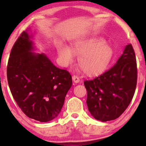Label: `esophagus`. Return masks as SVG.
<instances>
[{
    "instance_id": "obj_1",
    "label": "esophagus",
    "mask_w": 146,
    "mask_h": 146,
    "mask_svg": "<svg viewBox=\"0 0 146 146\" xmlns=\"http://www.w3.org/2000/svg\"><path fill=\"white\" fill-rule=\"evenodd\" d=\"M73 81L75 83H78L80 82V78L77 76V75H73Z\"/></svg>"
}]
</instances>
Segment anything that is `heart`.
Masks as SVG:
<instances>
[{
	"instance_id": "obj_1",
	"label": "heart",
	"mask_w": 146,
	"mask_h": 146,
	"mask_svg": "<svg viewBox=\"0 0 146 146\" xmlns=\"http://www.w3.org/2000/svg\"><path fill=\"white\" fill-rule=\"evenodd\" d=\"M58 53L66 66L74 62L75 54L81 55L79 64L82 71L88 75L101 73L107 67L113 58L111 46L100 37H83L72 43V48L65 44L58 46Z\"/></svg>"
}]
</instances>
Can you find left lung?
<instances>
[{"instance_id": "8db88e82", "label": "left lung", "mask_w": 146, "mask_h": 146, "mask_svg": "<svg viewBox=\"0 0 146 146\" xmlns=\"http://www.w3.org/2000/svg\"><path fill=\"white\" fill-rule=\"evenodd\" d=\"M137 80L136 57L129 44L113 67L84 82L87 90L86 104L92 116L101 121L118 118L132 101Z\"/></svg>"}]
</instances>
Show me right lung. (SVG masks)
Wrapping results in <instances>:
<instances>
[{
  "instance_id": "1",
  "label": "right lung",
  "mask_w": 146,
  "mask_h": 146,
  "mask_svg": "<svg viewBox=\"0 0 146 146\" xmlns=\"http://www.w3.org/2000/svg\"><path fill=\"white\" fill-rule=\"evenodd\" d=\"M32 36L23 31L11 48L8 84L18 106L28 117L40 122L53 119L61 111L72 86L66 70L56 67L44 53H36Z\"/></svg>"
}]
</instances>
